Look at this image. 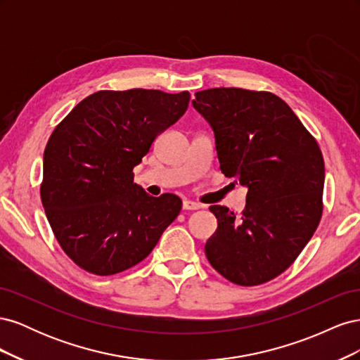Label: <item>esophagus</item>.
<instances>
[{
	"label": "esophagus",
	"instance_id": "34e87169",
	"mask_svg": "<svg viewBox=\"0 0 360 360\" xmlns=\"http://www.w3.org/2000/svg\"><path fill=\"white\" fill-rule=\"evenodd\" d=\"M183 209L184 210H200L201 209V204L191 201V200H184L183 201Z\"/></svg>",
	"mask_w": 360,
	"mask_h": 360
}]
</instances>
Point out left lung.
<instances>
[{
	"label": "left lung",
	"mask_w": 360,
	"mask_h": 360,
	"mask_svg": "<svg viewBox=\"0 0 360 360\" xmlns=\"http://www.w3.org/2000/svg\"><path fill=\"white\" fill-rule=\"evenodd\" d=\"M192 105L213 129L221 171L248 189L240 217L225 205H210L217 230L205 255L237 285L264 284L292 264L317 230L321 150L271 93L221 86L195 93Z\"/></svg>",
	"instance_id": "left-lung-1"
}]
</instances>
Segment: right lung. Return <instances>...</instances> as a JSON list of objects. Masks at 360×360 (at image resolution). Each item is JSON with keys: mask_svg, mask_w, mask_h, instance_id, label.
<instances>
[{"mask_svg": "<svg viewBox=\"0 0 360 360\" xmlns=\"http://www.w3.org/2000/svg\"><path fill=\"white\" fill-rule=\"evenodd\" d=\"M189 99L188 91H97L52 132L41 204L60 246L84 270L108 276L134 267L179 216L177 195L150 197L132 171Z\"/></svg>", "mask_w": 360, "mask_h": 360, "instance_id": "obj_1", "label": "right lung"}]
</instances>
